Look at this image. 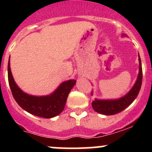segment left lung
<instances>
[{
	"label": "left lung",
	"mask_w": 152,
	"mask_h": 152,
	"mask_svg": "<svg viewBox=\"0 0 152 152\" xmlns=\"http://www.w3.org/2000/svg\"><path fill=\"white\" fill-rule=\"evenodd\" d=\"M122 37H126V35L123 34ZM139 60V73L137 76V80L135 83L132 87L131 90L123 97L119 98L117 99H96L92 102V107L93 110L100 114L105 115H112L116 113H121L125 110L127 107H129L134 99L137 98L140 87L142 85V71L141 60H140V55L138 53ZM93 92L92 91L91 95L93 96Z\"/></svg>",
	"instance_id": "obj_1"
}]
</instances>
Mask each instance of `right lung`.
Here are the masks:
<instances>
[{"label":"right lung","instance_id":"right-lung-1","mask_svg":"<svg viewBox=\"0 0 152 152\" xmlns=\"http://www.w3.org/2000/svg\"><path fill=\"white\" fill-rule=\"evenodd\" d=\"M8 80L13 97L24 110L40 118H51L60 114L65 108L69 93L76 84L75 79L63 82L48 96H37L24 93L15 83L10 68V56L8 62Z\"/></svg>","mask_w":152,"mask_h":152}]
</instances>
